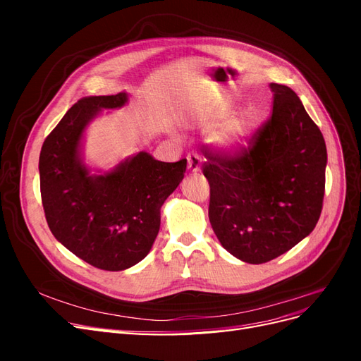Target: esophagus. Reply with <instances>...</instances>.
I'll use <instances>...</instances> for the list:
<instances>
[{"label":"esophagus","instance_id":"1","mask_svg":"<svg viewBox=\"0 0 361 361\" xmlns=\"http://www.w3.org/2000/svg\"><path fill=\"white\" fill-rule=\"evenodd\" d=\"M187 161H188V170L191 173H197L200 170V157L197 154H190L187 157Z\"/></svg>","mask_w":361,"mask_h":361}]
</instances>
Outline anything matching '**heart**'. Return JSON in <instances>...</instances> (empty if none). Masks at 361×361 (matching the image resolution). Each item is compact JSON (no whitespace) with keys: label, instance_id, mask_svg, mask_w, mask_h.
I'll return each mask as SVG.
<instances>
[{"label":"heart","instance_id":"1","mask_svg":"<svg viewBox=\"0 0 361 361\" xmlns=\"http://www.w3.org/2000/svg\"><path fill=\"white\" fill-rule=\"evenodd\" d=\"M232 113L221 105H211L204 110L194 113L190 122L194 128L209 133V143L220 155L238 157L250 149L256 134L253 118L244 117L231 120Z\"/></svg>","mask_w":361,"mask_h":361}]
</instances>
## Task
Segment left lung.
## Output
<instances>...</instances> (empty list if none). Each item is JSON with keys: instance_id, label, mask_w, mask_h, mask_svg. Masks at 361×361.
I'll use <instances>...</instances> for the list:
<instances>
[{"instance_id": "left-lung-1", "label": "left lung", "mask_w": 361, "mask_h": 361, "mask_svg": "<svg viewBox=\"0 0 361 361\" xmlns=\"http://www.w3.org/2000/svg\"><path fill=\"white\" fill-rule=\"evenodd\" d=\"M272 116L238 157L206 152L209 221L218 241L247 264L286 253L319 220L326 147L293 90L272 82Z\"/></svg>"}]
</instances>
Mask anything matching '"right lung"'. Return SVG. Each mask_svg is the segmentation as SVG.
Listing matches in <instances>:
<instances>
[{
    "label": "right lung",
    "mask_w": 361,
    "mask_h": 361,
    "mask_svg": "<svg viewBox=\"0 0 361 361\" xmlns=\"http://www.w3.org/2000/svg\"><path fill=\"white\" fill-rule=\"evenodd\" d=\"M128 99L120 92L78 101L47 137L39 158L42 203L52 235L75 256L105 271L128 269L149 255L161 207L187 170V159L162 162L145 150L108 171L87 166V126Z\"/></svg>",
    "instance_id": "obj_1"
}]
</instances>
